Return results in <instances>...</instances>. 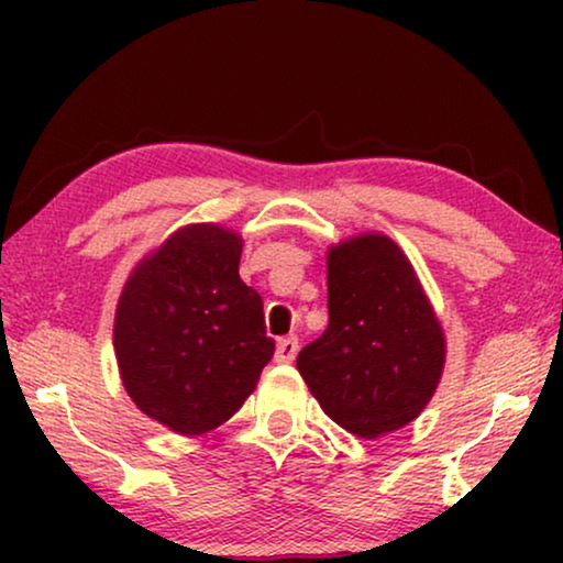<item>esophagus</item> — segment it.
<instances>
[{
    "label": "esophagus",
    "mask_w": 563,
    "mask_h": 563,
    "mask_svg": "<svg viewBox=\"0 0 563 563\" xmlns=\"http://www.w3.org/2000/svg\"><path fill=\"white\" fill-rule=\"evenodd\" d=\"M297 351H299V341L295 335H287V338H282L279 343H276L274 358L279 361V364H291V361H295V356H297Z\"/></svg>",
    "instance_id": "34e87169"
}]
</instances>
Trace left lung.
<instances>
[{
  "label": "left lung",
  "instance_id": "8db88e82",
  "mask_svg": "<svg viewBox=\"0 0 563 563\" xmlns=\"http://www.w3.org/2000/svg\"><path fill=\"white\" fill-rule=\"evenodd\" d=\"M328 314L297 356L328 418L366 441L418 418L441 382L445 338L391 238L364 233L328 251Z\"/></svg>",
  "mask_w": 563,
  "mask_h": 563
}]
</instances>
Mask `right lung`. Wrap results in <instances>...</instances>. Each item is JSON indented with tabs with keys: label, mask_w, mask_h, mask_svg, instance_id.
I'll use <instances>...</instances> for the list:
<instances>
[{
	"label": "right lung",
	"mask_w": 563,
	"mask_h": 563,
	"mask_svg": "<svg viewBox=\"0 0 563 563\" xmlns=\"http://www.w3.org/2000/svg\"><path fill=\"white\" fill-rule=\"evenodd\" d=\"M243 238L187 225L145 256L114 312V356L148 418L202 435L241 410L274 356L264 302L238 274Z\"/></svg>",
	"instance_id": "1"
}]
</instances>
